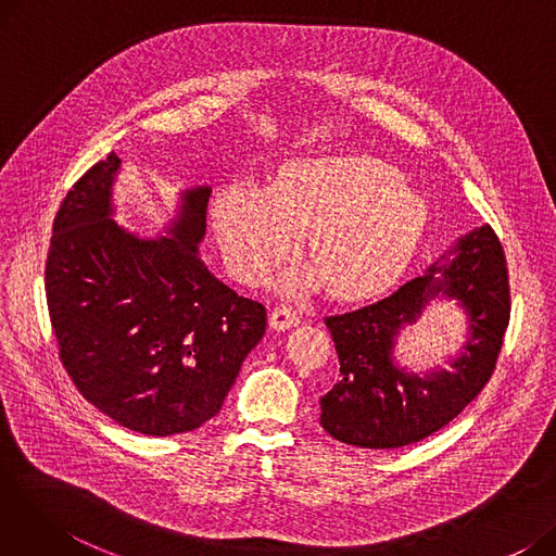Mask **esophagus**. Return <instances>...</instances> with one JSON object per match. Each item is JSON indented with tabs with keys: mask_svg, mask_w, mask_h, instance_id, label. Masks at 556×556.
<instances>
[{
	"mask_svg": "<svg viewBox=\"0 0 556 556\" xmlns=\"http://www.w3.org/2000/svg\"><path fill=\"white\" fill-rule=\"evenodd\" d=\"M300 325V315L290 308V306H277L270 313V327L277 331L290 329V327H298Z\"/></svg>",
	"mask_w": 556,
	"mask_h": 556,
	"instance_id": "1",
	"label": "esophagus"
}]
</instances>
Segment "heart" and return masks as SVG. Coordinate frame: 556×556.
Returning a JSON list of instances; mask_svg holds the SVG:
<instances>
[{
    "label": "heart",
    "mask_w": 556,
    "mask_h": 556,
    "mask_svg": "<svg viewBox=\"0 0 556 556\" xmlns=\"http://www.w3.org/2000/svg\"><path fill=\"white\" fill-rule=\"evenodd\" d=\"M426 220V202L399 180L396 168L361 155L293 162L273 189L241 180L214 202L216 233L239 279H266L295 252L300 231H308L315 266L290 273L286 286L329 281L342 300L388 288L415 256Z\"/></svg>",
    "instance_id": "heart-1"
}]
</instances>
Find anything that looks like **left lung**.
<instances>
[{
    "instance_id": "8db88e82",
    "label": "left lung",
    "mask_w": 556,
    "mask_h": 556,
    "mask_svg": "<svg viewBox=\"0 0 556 556\" xmlns=\"http://www.w3.org/2000/svg\"><path fill=\"white\" fill-rule=\"evenodd\" d=\"M434 269H442L445 279L437 280ZM440 292L459 299L470 313L472 338L453 375L410 377L391 363L393 336ZM509 313L505 250L491 227H480L457 243L455 258L426 277L405 281L374 304L325 317L340 374L338 383L319 399V424L333 440L358 448H401L421 442L451 424L489 383Z\"/></svg>"
}]
</instances>
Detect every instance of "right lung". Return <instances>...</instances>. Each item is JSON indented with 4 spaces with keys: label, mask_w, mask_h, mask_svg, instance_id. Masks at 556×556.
<instances>
[{
    "label": "right lung",
    "mask_w": 556,
    "mask_h": 556,
    "mask_svg": "<svg viewBox=\"0 0 556 556\" xmlns=\"http://www.w3.org/2000/svg\"><path fill=\"white\" fill-rule=\"evenodd\" d=\"M122 160L85 170L53 218L45 290L58 356L78 392L119 426L166 437L216 417L266 308L198 254L210 187L185 193L173 239H139L110 216Z\"/></svg>",
    "instance_id": "1"
}]
</instances>
